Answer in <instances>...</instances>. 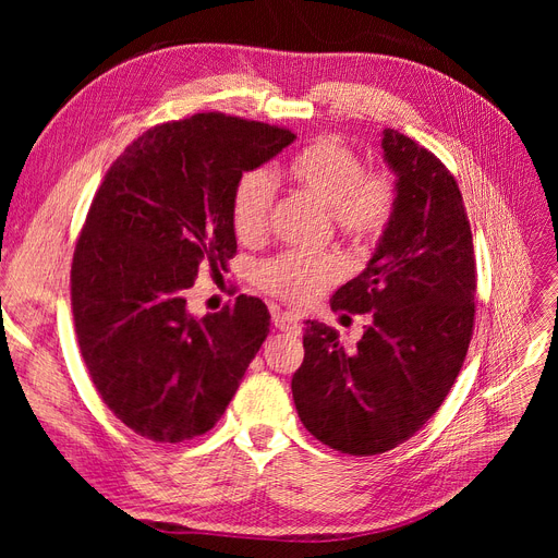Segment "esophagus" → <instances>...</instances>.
<instances>
[{
    "label": "esophagus",
    "instance_id": "esophagus-1",
    "mask_svg": "<svg viewBox=\"0 0 558 558\" xmlns=\"http://www.w3.org/2000/svg\"><path fill=\"white\" fill-rule=\"evenodd\" d=\"M272 324L283 332H300V318L293 312L272 310Z\"/></svg>",
    "mask_w": 558,
    "mask_h": 558
}]
</instances>
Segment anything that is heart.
<instances>
[{"label":"heart","mask_w":558,"mask_h":558,"mask_svg":"<svg viewBox=\"0 0 558 558\" xmlns=\"http://www.w3.org/2000/svg\"><path fill=\"white\" fill-rule=\"evenodd\" d=\"M283 177L295 189L328 205L332 226L356 244L377 242L396 211V183L381 170H363L361 156L335 134H324L286 162ZM275 202V183L265 170H248L230 195L234 238L256 244L267 232ZM342 275L330 253L286 251L260 263L258 286L279 300L305 305Z\"/></svg>","instance_id":"obj_1"}]
</instances>
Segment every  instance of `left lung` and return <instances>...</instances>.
Returning <instances> with one entry per match:
<instances>
[{
  "label": "left lung",
  "mask_w": 558,
  "mask_h": 558,
  "mask_svg": "<svg viewBox=\"0 0 558 558\" xmlns=\"http://www.w3.org/2000/svg\"><path fill=\"white\" fill-rule=\"evenodd\" d=\"M396 211L363 272L337 289L335 312L369 314L356 349L307 320L295 410L318 442L375 456L424 428L459 377L475 326L477 267L453 174L428 148L384 130Z\"/></svg>",
  "instance_id": "left-lung-1"
}]
</instances>
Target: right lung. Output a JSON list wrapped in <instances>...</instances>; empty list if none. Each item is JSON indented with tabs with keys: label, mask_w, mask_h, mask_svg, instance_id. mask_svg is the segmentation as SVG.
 I'll return each instance as SVG.
<instances>
[{
	"label": "right lung",
	"mask_w": 558,
	"mask_h": 558,
	"mask_svg": "<svg viewBox=\"0 0 558 558\" xmlns=\"http://www.w3.org/2000/svg\"><path fill=\"white\" fill-rule=\"evenodd\" d=\"M295 134L218 111L160 123L105 174L72 260L83 363L107 408L154 442H183L223 416L269 332L265 302L191 316L202 267L238 253L230 195Z\"/></svg>",
	"instance_id": "obj_1"
}]
</instances>
